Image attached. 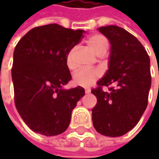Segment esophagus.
<instances>
[{"label":"esophagus","instance_id":"esophagus-1","mask_svg":"<svg viewBox=\"0 0 159 159\" xmlns=\"http://www.w3.org/2000/svg\"><path fill=\"white\" fill-rule=\"evenodd\" d=\"M90 92H91V89H85V93H86V94H89Z\"/></svg>","mask_w":159,"mask_h":159}]
</instances>
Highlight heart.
<instances>
[{
  "label": "heart",
  "instance_id": "heart-1",
  "mask_svg": "<svg viewBox=\"0 0 159 159\" xmlns=\"http://www.w3.org/2000/svg\"><path fill=\"white\" fill-rule=\"evenodd\" d=\"M89 47L97 55V56H103L107 52L109 41L105 36L102 34H94L90 36L88 40ZM75 48H72L70 52L68 53L66 57V64L69 69L75 68L74 63V56ZM102 76V72L97 69H80L73 74L72 77V82L76 86L80 87H89L93 85L94 83L100 79Z\"/></svg>",
  "mask_w": 159,
  "mask_h": 159
}]
</instances>
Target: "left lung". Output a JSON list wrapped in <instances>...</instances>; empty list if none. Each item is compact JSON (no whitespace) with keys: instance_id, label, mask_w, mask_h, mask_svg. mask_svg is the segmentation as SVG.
Segmentation results:
<instances>
[{"instance_id":"1","label":"left lung","mask_w":159,"mask_h":159,"mask_svg":"<svg viewBox=\"0 0 159 159\" xmlns=\"http://www.w3.org/2000/svg\"><path fill=\"white\" fill-rule=\"evenodd\" d=\"M111 42L109 70L92 94L97 102L92 109L95 130L105 136H121L137 125L148 105L151 85L150 57L142 43L117 25L98 29ZM115 84L116 87H110ZM109 86V91L102 90Z\"/></svg>"}]
</instances>
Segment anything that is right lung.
<instances>
[{"mask_svg":"<svg viewBox=\"0 0 159 159\" xmlns=\"http://www.w3.org/2000/svg\"><path fill=\"white\" fill-rule=\"evenodd\" d=\"M83 34V30L50 24L33 28L16 46L11 69L15 105L37 134L53 136L64 133L72 110L85 95L81 87L63 89L71 80L67 55Z\"/></svg>","mask_w":159,"mask_h":159,"instance_id":"1","label":"right lung"}]
</instances>
